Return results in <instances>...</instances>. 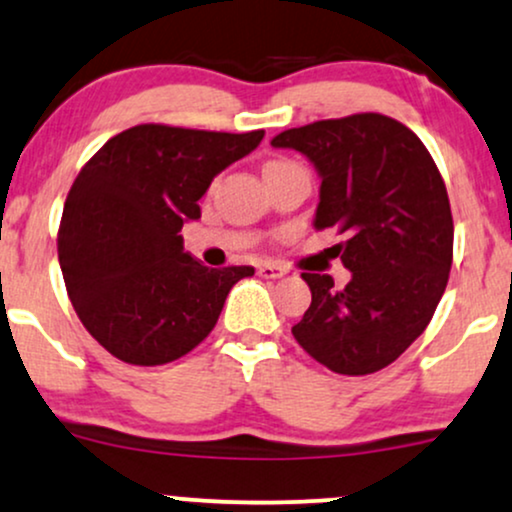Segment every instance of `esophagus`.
<instances>
[{
  "label": "esophagus",
  "mask_w": 512,
  "mask_h": 512,
  "mask_svg": "<svg viewBox=\"0 0 512 512\" xmlns=\"http://www.w3.org/2000/svg\"><path fill=\"white\" fill-rule=\"evenodd\" d=\"M285 273L287 270L282 266H275V263H261V266H258V275H261V278H268V280H278Z\"/></svg>",
  "instance_id": "34e87169"
}]
</instances>
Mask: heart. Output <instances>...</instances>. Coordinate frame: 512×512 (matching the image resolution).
I'll return each instance as SVG.
<instances>
[{
  "label": "heart",
  "mask_w": 512,
  "mask_h": 512,
  "mask_svg": "<svg viewBox=\"0 0 512 512\" xmlns=\"http://www.w3.org/2000/svg\"><path fill=\"white\" fill-rule=\"evenodd\" d=\"M285 167H294V165H292V162H287V160H273V162H268V165H266V170H263V172L285 170Z\"/></svg>",
  "instance_id": "b5f03b06"
}]
</instances>
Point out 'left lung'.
<instances>
[{
  "label": "left lung",
  "instance_id": "1",
  "mask_svg": "<svg viewBox=\"0 0 512 512\" xmlns=\"http://www.w3.org/2000/svg\"><path fill=\"white\" fill-rule=\"evenodd\" d=\"M309 158L321 177L316 230L335 246L352 280L302 273L311 306L294 340L335 374L386 369L429 326L453 263V215L434 158L414 131L364 112L282 131L270 141Z\"/></svg>",
  "mask_w": 512,
  "mask_h": 512
}]
</instances>
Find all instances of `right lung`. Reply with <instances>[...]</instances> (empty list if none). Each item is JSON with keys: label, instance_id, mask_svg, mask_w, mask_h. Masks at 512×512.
<instances>
[{"label": "right lung", "instance_id": "1", "mask_svg": "<svg viewBox=\"0 0 512 512\" xmlns=\"http://www.w3.org/2000/svg\"><path fill=\"white\" fill-rule=\"evenodd\" d=\"M263 141L138 124L112 136L66 196L57 251L71 304L112 357L160 366L208 338L251 266L208 268L184 251L210 182Z\"/></svg>", "mask_w": 512, "mask_h": 512}]
</instances>
